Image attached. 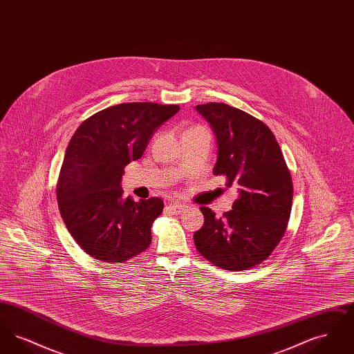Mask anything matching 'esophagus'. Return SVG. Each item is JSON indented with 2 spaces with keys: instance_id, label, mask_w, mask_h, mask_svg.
<instances>
[{
  "instance_id": "34e87169",
  "label": "esophagus",
  "mask_w": 354,
  "mask_h": 354,
  "mask_svg": "<svg viewBox=\"0 0 354 354\" xmlns=\"http://www.w3.org/2000/svg\"><path fill=\"white\" fill-rule=\"evenodd\" d=\"M167 209L171 214H180L185 211V205L182 203H169Z\"/></svg>"
}]
</instances>
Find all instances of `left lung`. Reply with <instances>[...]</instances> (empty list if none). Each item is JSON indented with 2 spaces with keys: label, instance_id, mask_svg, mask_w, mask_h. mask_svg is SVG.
<instances>
[{
  "label": "left lung",
  "instance_id": "1",
  "mask_svg": "<svg viewBox=\"0 0 354 354\" xmlns=\"http://www.w3.org/2000/svg\"><path fill=\"white\" fill-rule=\"evenodd\" d=\"M216 136L215 175L227 176L239 196L232 209L216 218L201 207L204 224L194 234L196 250L225 270H245L270 256L286 234L293 185L270 127L219 102L195 106Z\"/></svg>",
  "mask_w": 354,
  "mask_h": 354
}]
</instances>
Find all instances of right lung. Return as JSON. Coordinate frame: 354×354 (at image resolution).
<instances>
[{"mask_svg": "<svg viewBox=\"0 0 354 354\" xmlns=\"http://www.w3.org/2000/svg\"><path fill=\"white\" fill-rule=\"evenodd\" d=\"M179 109L152 102L120 103L86 119L71 136L57 199L70 235L91 257L124 263L151 244L152 223L162 214L163 201L124 198L122 176Z\"/></svg>", "mask_w": 354, "mask_h": 354, "instance_id": "right-lung-1", "label": "right lung"}]
</instances>
